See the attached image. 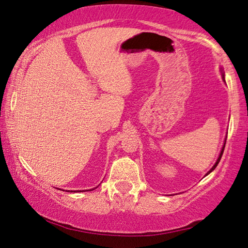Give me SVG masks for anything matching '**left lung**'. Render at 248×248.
<instances>
[{"mask_svg":"<svg viewBox=\"0 0 248 248\" xmlns=\"http://www.w3.org/2000/svg\"><path fill=\"white\" fill-rule=\"evenodd\" d=\"M223 78H224V75H223ZM224 148H225V143H224V145H223V148H222V151H221V153H219V156H218V159H217V161H216V163L214 164V166H213V168H212V169H211V171H210V172H212V171H213V170H214V169H215L216 167H217V164H218V162H219V160H221V158H222V155H223V152H224ZM210 172H209V173H210ZM209 173H207V174H209Z\"/></svg>","mask_w":248,"mask_h":248,"instance_id":"obj_1","label":"left lung"}]
</instances>
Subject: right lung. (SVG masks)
Here are the masks:
<instances>
[{
	"instance_id": "obj_1",
	"label": "right lung",
	"mask_w": 248,
	"mask_h": 248,
	"mask_svg": "<svg viewBox=\"0 0 248 248\" xmlns=\"http://www.w3.org/2000/svg\"><path fill=\"white\" fill-rule=\"evenodd\" d=\"M74 192H75V191H74Z\"/></svg>"
}]
</instances>
